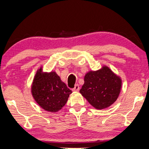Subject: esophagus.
I'll return each mask as SVG.
<instances>
[{"mask_svg": "<svg viewBox=\"0 0 149 149\" xmlns=\"http://www.w3.org/2000/svg\"><path fill=\"white\" fill-rule=\"evenodd\" d=\"M72 90L74 91H79V85L78 84L75 85V86H74V88H73Z\"/></svg>", "mask_w": 149, "mask_h": 149, "instance_id": "34e87169", "label": "esophagus"}]
</instances>
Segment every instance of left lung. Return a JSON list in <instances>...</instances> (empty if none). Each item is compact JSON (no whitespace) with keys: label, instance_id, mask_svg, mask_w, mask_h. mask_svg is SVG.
<instances>
[{"label":"left lung","instance_id":"1","mask_svg":"<svg viewBox=\"0 0 149 149\" xmlns=\"http://www.w3.org/2000/svg\"><path fill=\"white\" fill-rule=\"evenodd\" d=\"M121 77L109 67L103 66L96 71H89L84 77L80 93L95 109L109 107L119 97L121 89Z\"/></svg>","mask_w":149,"mask_h":149}]
</instances>
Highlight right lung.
<instances>
[{"label":"right lung","instance_id":"add662e5","mask_svg":"<svg viewBox=\"0 0 149 149\" xmlns=\"http://www.w3.org/2000/svg\"><path fill=\"white\" fill-rule=\"evenodd\" d=\"M31 92L34 100L42 109L56 113L66 104L72 91L56 72H44L40 67L34 76Z\"/></svg>","mask_w":149,"mask_h":149}]
</instances>
